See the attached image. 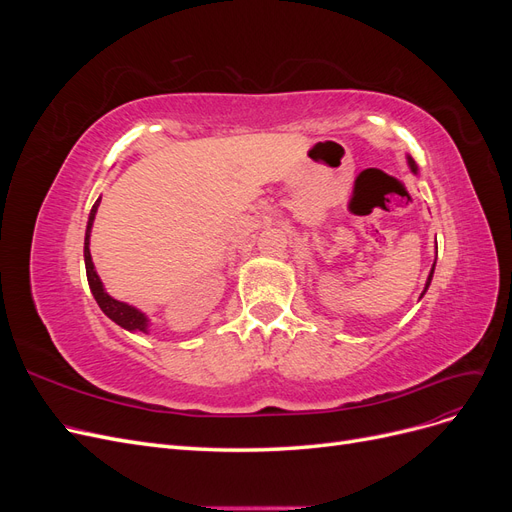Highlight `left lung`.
<instances>
[{
	"mask_svg": "<svg viewBox=\"0 0 512 512\" xmlns=\"http://www.w3.org/2000/svg\"><path fill=\"white\" fill-rule=\"evenodd\" d=\"M408 164H410V168H412L414 173H416V164H414V160H412V158H408ZM433 267H436V265H433ZM431 277H433V269H431V273H429V280H427V284H425V290H423V294L427 292V288H429V284H431Z\"/></svg>",
	"mask_w": 512,
	"mask_h": 512,
	"instance_id": "1",
	"label": "left lung"
}]
</instances>
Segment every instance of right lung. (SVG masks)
Here are the masks:
<instances>
[{
    "instance_id": "add662e5",
    "label": "right lung",
    "mask_w": 512,
    "mask_h": 512,
    "mask_svg": "<svg viewBox=\"0 0 512 512\" xmlns=\"http://www.w3.org/2000/svg\"><path fill=\"white\" fill-rule=\"evenodd\" d=\"M98 205H100V198L96 200V205L91 207V213H89V222H87V232H85V269H87V282H89V288L91 292H94V299L98 301L102 312L111 318L113 322H117L119 327L128 329V331H143L147 333V318L138 312V309H134L132 305L128 303H121L113 297H108V294L104 292L102 288V282L100 277L94 269V262H91V254H89V232H91V224H94V218H96V211H98Z\"/></svg>"
}]
</instances>
